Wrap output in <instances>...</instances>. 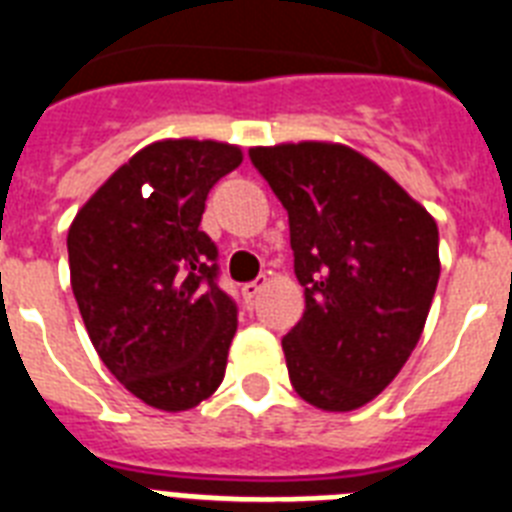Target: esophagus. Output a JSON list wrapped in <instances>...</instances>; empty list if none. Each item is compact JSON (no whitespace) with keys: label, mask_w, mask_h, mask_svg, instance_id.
<instances>
[{"label":"esophagus","mask_w":512,"mask_h":512,"mask_svg":"<svg viewBox=\"0 0 512 512\" xmlns=\"http://www.w3.org/2000/svg\"><path fill=\"white\" fill-rule=\"evenodd\" d=\"M263 286H265V278H257V281H252V284H244L242 297L247 299V302H252V299H257V294L263 292Z\"/></svg>","instance_id":"esophagus-1"}]
</instances>
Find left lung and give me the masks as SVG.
I'll use <instances>...</instances> for the list:
<instances>
[{
	"mask_svg": "<svg viewBox=\"0 0 512 512\" xmlns=\"http://www.w3.org/2000/svg\"><path fill=\"white\" fill-rule=\"evenodd\" d=\"M289 213L305 313L284 336L294 392L328 413L376 400L421 339L439 281V228L357 149L299 141L249 149Z\"/></svg>",
	"mask_w": 512,
	"mask_h": 512,
	"instance_id": "8db88e82",
	"label": "left lung"
}]
</instances>
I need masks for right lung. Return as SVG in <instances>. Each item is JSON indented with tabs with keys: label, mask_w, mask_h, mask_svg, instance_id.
Listing matches in <instances>:
<instances>
[{
	"label": "right lung",
	"mask_w": 512,
	"mask_h": 512,
	"mask_svg": "<svg viewBox=\"0 0 512 512\" xmlns=\"http://www.w3.org/2000/svg\"><path fill=\"white\" fill-rule=\"evenodd\" d=\"M242 147L162 139L139 149L68 228L70 286L107 371L144 405L181 413L223 381L236 305L218 249L199 231L205 199Z\"/></svg>",
	"instance_id": "add662e5"
}]
</instances>
